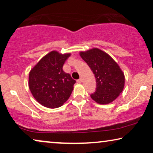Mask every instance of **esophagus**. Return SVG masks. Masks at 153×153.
<instances>
[{
  "label": "esophagus",
  "instance_id": "esophagus-1",
  "mask_svg": "<svg viewBox=\"0 0 153 153\" xmlns=\"http://www.w3.org/2000/svg\"><path fill=\"white\" fill-rule=\"evenodd\" d=\"M77 82H78L79 83H81V82H82V79H79L78 80H77Z\"/></svg>",
  "mask_w": 153,
  "mask_h": 153
}]
</instances>
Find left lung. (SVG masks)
Returning <instances> with one entry per match:
<instances>
[{"label": "left lung", "instance_id": "1", "mask_svg": "<svg viewBox=\"0 0 153 153\" xmlns=\"http://www.w3.org/2000/svg\"><path fill=\"white\" fill-rule=\"evenodd\" d=\"M96 79V91L91 97L100 104L112 102L122 93L125 85L124 73L116 62L105 52L97 48L80 52Z\"/></svg>", "mask_w": 153, "mask_h": 153}]
</instances>
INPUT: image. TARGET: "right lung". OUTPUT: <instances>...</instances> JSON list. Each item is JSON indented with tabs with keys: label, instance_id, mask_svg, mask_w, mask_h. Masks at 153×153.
<instances>
[{
	"label": "right lung",
	"instance_id": "1",
	"mask_svg": "<svg viewBox=\"0 0 153 153\" xmlns=\"http://www.w3.org/2000/svg\"><path fill=\"white\" fill-rule=\"evenodd\" d=\"M70 53L52 51L44 56L29 73L28 85L35 100L50 108L61 106L70 97L76 83L62 70Z\"/></svg>",
	"mask_w": 153,
	"mask_h": 153
}]
</instances>
